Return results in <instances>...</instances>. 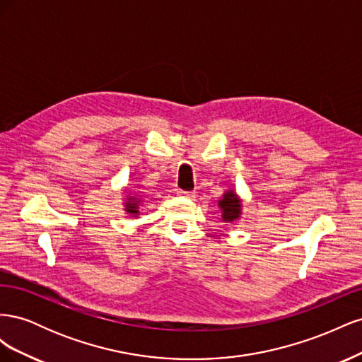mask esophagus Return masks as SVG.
I'll use <instances>...</instances> for the list:
<instances>
[{
    "mask_svg": "<svg viewBox=\"0 0 362 362\" xmlns=\"http://www.w3.org/2000/svg\"><path fill=\"white\" fill-rule=\"evenodd\" d=\"M177 194L184 196V198H194V196H196V192H185V190L178 189V190H177Z\"/></svg>",
    "mask_w": 362,
    "mask_h": 362,
    "instance_id": "34e87169",
    "label": "esophagus"
}]
</instances>
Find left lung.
Masks as SVG:
<instances>
[{
  "label": "left lung",
  "instance_id": "left-lung-1",
  "mask_svg": "<svg viewBox=\"0 0 362 362\" xmlns=\"http://www.w3.org/2000/svg\"><path fill=\"white\" fill-rule=\"evenodd\" d=\"M218 206L222 210V221L231 223L237 218H240V214H242V201H240L235 192L228 190L223 193V198L218 201Z\"/></svg>",
  "mask_w": 362,
  "mask_h": 362
}]
</instances>
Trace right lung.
<instances>
[{"instance_id":"right-lung-1","label":"right lung","mask_w":362,"mask_h":362,"mask_svg":"<svg viewBox=\"0 0 362 362\" xmlns=\"http://www.w3.org/2000/svg\"><path fill=\"white\" fill-rule=\"evenodd\" d=\"M139 204H140V201L137 198H134V196H128V199L125 202V211L128 214L137 216L139 214Z\"/></svg>"}]
</instances>
